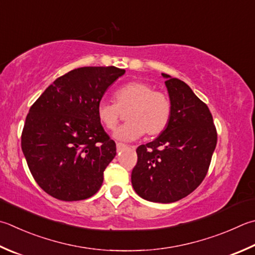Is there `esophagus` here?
I'll return each instance as SVG.
<instances>
[{"label": "esophagus", "instance_id": "34e87169", "mask_svg": "<svg viewBox=\"0 0 255 255\" xmlns=\"http://www.w3.org/2000/svg\"><path fill=\"white\" fill-rule=\"evenodd\" d=\"M127 147H128L127 144H123V143H120V142L117 143V150L118 151H122L123 148H127Z\"/></svg>", "mask_w": 255, "mask_h": 255}]
</instances>
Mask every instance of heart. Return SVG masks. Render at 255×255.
Wrapping results in <instances>:
<instances>
[{"label":"heart","mask_w":255,"mask_h":255,"mask_svg":"<svg viewBox=\"0 0 255 255\" xmlns=\"http://www.w3.org/2000/svg\"><path fill=\"white\" fill-rule=\"evenodd\" d=\"M114 102L100 101L97 107L101 124L112 131L126 113L127 123L114 132L120 141H133L142 136H157L170 122L172 105L166 94L154 91L151 84L132 81L122 85L114 93Z\"/></svg>","instance_id":"obj_1"}]
</instances>
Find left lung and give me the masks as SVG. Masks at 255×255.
Wrapping results in <instances>:
<instances>
[{"label":"left lung","instance_id":"1","mask_svg":"<svg viewBox=\"0 0 255 255\" xmlns=\"http://www.w3.org/2000/svg\"><path fill=\"white\" fill-rule=\"evenodd\" d=\"M165 78L170 122L154 141L136 148L131 181L142 199L172 203L198 187L208 173L218 134L210 110L183 81Z\"/></svg>","mask_w":255,"mask_h":255}]
</instances>
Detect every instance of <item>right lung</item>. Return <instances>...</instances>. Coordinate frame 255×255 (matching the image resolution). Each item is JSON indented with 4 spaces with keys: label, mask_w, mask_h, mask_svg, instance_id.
I'll return each instance as SVG.
<instances>
[{
    "label": "right lung",
    "mask_w": 255,
    "mask_h": 255,
    "mask_svg": "<svg viewBox=\"0 0 255 255\" xmlns=\"http://www.w3.org/2000/svg\"><path fill=\"white\" fill-rule=\"evenodd\" d=\"M126 70L84 66L57 78L32 105L21 145L36 183L61 201L89 199L103 183L117 145L97 114L105 91Z\"/></svg>",
    "instance_id": "obj_1"
}]
</instances>
